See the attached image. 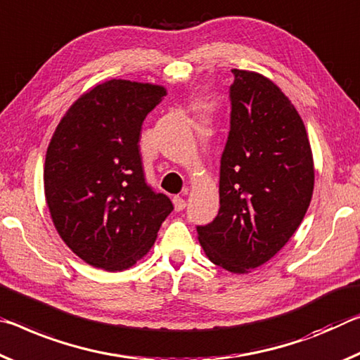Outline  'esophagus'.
<instances>
[{
	"label": "esophagus",
	"instance_id": "1",
	"mask_svg": "<svg viewBox=\"0 0 360 360\" xmlns=\"http://www.w3.org/2000/svg\"><path fill=\"white\" fill-rule=\"evenodd\" d=\"M174 205H175V210L180 212V210H184V209L186 207V201H185L184 198L175 196V198H174Z\"/></svg>",
	"mask_w": 360,
	"mask_h": 360
}]
</instances>
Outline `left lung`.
<instances>
[{"label": "left lung", "mask_w": 360, "mask_h": 360, "mask_svg": "<svg viewBox=\"0 0 360 360\" xmlns=\"http://www.w3.org/2000/svg\"><path fill=\"white\" fill-rule=\"evenodd\" d=\"M231 72L220 210L198 226V238L212 263L245 274L271 260L303 221L314 161L303 120L285 94L260 73Z\"/></svg>", "instance_id": "8db88e82"}]
</instances>
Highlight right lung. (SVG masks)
Here are the masks:
<instances>
[{
    "label": "right lung",
    "mask_w": 360,
    "mask_h": 360,
    "mask_svg": "<svg viewBox=\"0 0 360 360\" xmlns=\"http://www.w3.org/2000/svg\"><path fill=\"white\" fill-rule=\"evenodd\" d=\"M162 86L110 79L82 94L58 122L44 162L57 233L81 260L110 273L143 258L174 210L145 181L140 131Z\"/></svg>",
    "instance_id": "1"
}]
</instances>
